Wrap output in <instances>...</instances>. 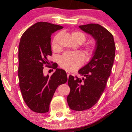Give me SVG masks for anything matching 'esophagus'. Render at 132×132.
<instances>
[{"mask_svg":"<svg viewBox=\"0 0 132 132\" xmlns=\"http://www.w3.org/2000/svg\"><path fill=\"white\" fill-rule=\"evenodd\" d=\"M66 73H67V77H69V76H70V72L68 71H66Z\"/></svg>","mask_w":132,"mask_h":132,"instance_id":"obj_1","label":"esophagus"}]
</instances>
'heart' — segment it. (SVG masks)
Listing matches in <instances>:
<instances>
[{
  "mask_svg": "<svg viewBox=\"0 0 132 132\" xmlns=\"http://www.w3.org/2000/svg\"><path fill=\"white\" fill-rule=\"evenodd\" d=\"M71 37L74 40L80 41L81 43L86 40V35L80 32H73ZM57 36L55 37L52 41V47L53 49L57 48ZM94 50V46H89L86 48V52L88 55H91ZM85 56L79 52H67L65 53L59 59V64L61 67L68 71H74L77 70L84 64Z\"/></svg>",
  "mask_w": 132,
  "mask_h": 132,
  "instance_id": "heart-1",
  "label": "heart"
}]
</instances>
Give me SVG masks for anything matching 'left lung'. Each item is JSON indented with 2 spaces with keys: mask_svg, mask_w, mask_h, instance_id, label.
Listing matches in <instances>:
<instances>
[{
  "mask_svg": "<svg viewBox=\"0 0 132 132\" xmlns=\"http://www.w3.org/2000/svg\"><path fill=\"white\" fill-rule=\"evenodd\" d=\"M95 41L93 57L79 70L82 79L69 76L70 93L67 100L70 108L76 111L89 109L98 102L111 75L115 55V44L111 32L98 24L79 26Z\"/></svg>",
  "mask_w": 132,
  "mask_h": 132,
  "instance_id": "1",
  "label": "left lung"
}]
</instances>
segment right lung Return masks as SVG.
<instances>
[{
	"instance_id": "add662e5",
	"label": "right lung",
	"mask_w": 132,
	"mask_h": 132,
	"mask_svg": "<svg viewBox=\"0 0 132 132\" xmlns=\"http://www.w3.org/2000/svg\"><path fill=\"white\" fill-rule=\"evenodd\" d=\"M62 28L50 23L38 22L21 37L19 46V86L24 102L35 112H47L56 89L67 81L65 71L57 67L51 77L43 74L44 65L48 64V57L52 55V34Z\"/></svg>"
}]
</instances>
